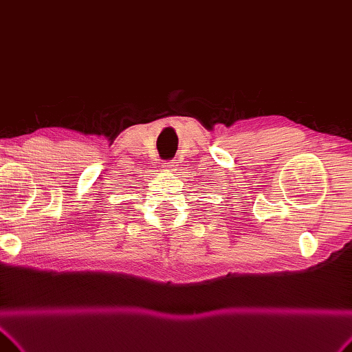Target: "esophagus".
<instances>
[{
    "mask_svg": "<svg viewBox=\"0 0 352 352\" xmlns=\"http://www.w3.org/2000/svg\"><path fill=\"white\" fill-rule=\"evenodd\" d=\"M178 165H177V162L175 160H169V162H166L165 163V168H168L169 170H175V168H177Z\"/></svg>",
    "mask_w": 352,
    "mask_h": 352,
    "instance_id": "obj_1",
    "label": "esophagus"
}]
</instances>
